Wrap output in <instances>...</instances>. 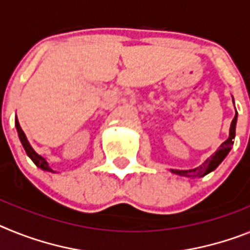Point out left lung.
Returning a JSON list of instances; mask_svg holds the SVG:
<instances>
[{
    "mask_svg": "<svg viewBox=\"0 0 250 250\" xmlns=\"http://www.w3.org/2000/svg\"><path fill=\"white\" fill-rule=\"evenodd\" d=\"M234 103V99H233ZM236 121H238V112L235 109V117L231 121V125H230L229 129V137L227 141L221 143L220 147L215 151V153H212L203 165H200L196 168H192V170H171L172 173H176L180 176L185 177H191V179H195V177H203L208 173H210L211 171H214L221 162L224 161V158L227 157L228 153L231 149V146L234 143V138H235V128H236Z\"/></svg>",
    "mask_w": 250,
    "mask_h": 250,
    "instance_id": "obj_1",
    "label": "left lung"
}]
</instances>
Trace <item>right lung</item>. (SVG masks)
Masks as SVG:
<instances>
[{
  "label": "right lung",
  "instance_id": "1",
  "mask_svg": "<svg viewBox=\"0 0 250 250\" xmlns=\"http://www.w3.org/2000/svg\"><path fill=\"white\" fill-rule=\"evenodd\" d=\"M15 125H16V129H17V134H19V138H20L21 141V145H22L23 149H25L26 155L29 156L30 158H31V161L34 162L36 166L39 167V168H41L42 171H47V172H51V173H55V171L51 168V167L49 166V164H47V161L45 160L42 156H40L39 153H36L35 152V149L32 148L31 145H30V142L27 141V137H26V134L23 133L22 128H21L20 123H19V121H17V117L15 118Z\"/></svg>",
  "mask_w": 250,
  "mask_h": 250
}]
</instances>
